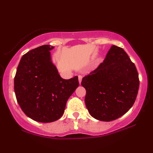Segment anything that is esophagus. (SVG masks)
<instances>
[{
	"instance_id": "1",
	"label": "esophagus",
	"mask_w": 153,
	"mask_h": 153,
	"mask_svg": "<svg viewBox=\"0 0 153 153\" xmlns=\"http://www.w3.org/2000/svg\"><path fill=\"white\" fill-rule=\"evenodd\" d=\"M78 80H79V84H81L82 80V76H78Z\"/></svg>"
}]
</instances>
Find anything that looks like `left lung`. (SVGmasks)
I'll use <instances>...</instances> for the list:
<instances>
[{
  "instance_id": "8db88e82",
  "label": "left lung",
  "mask_w": 153,
  "mask_h": 153,
  "mask_svg": "<svg viewBox=\"0 0 153 153\" xmlns=\"http://www.w3.org/2000/svg\"><path fill=\"white\" fill-rule=\"evenodd\" d=\"M139 84L135 65L123 48L113 45L103 63L82 79L90 115L102 121L121 117L135 102Z\"/></svg>"
}]
</instances>
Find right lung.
<instances>
[{
	"label": "right lung",
	"mask_w": 153,
	"mask_h": 153,
	"mask_svg": "<svg viewBox=\"0 0 153 153\" xmlns=\"http://www.w3.org/2000/svg\"><path fill=\"white\" fill-rule=\"evenodd\" d=\"M55 46L43 45L21 59L14 79L18 104L28 117L50 123L63 115L66 102L79 86L78 77L63 79L52 61Z\"/></svg>",
	"instance_id": "obj_1"
}]
</instances>
